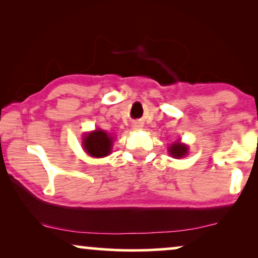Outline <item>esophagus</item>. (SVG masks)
Returning <instances> with one entry per match:
<instances>
[{
  "instance_id": "esophagus-1",
  "label": "esophagus",
  "mask_w": 258,
  "mask_h": 258,
  "mask_svg": "<svg viewBox=\"0 0 258 258\" xmlns=\"http://www.w3.org/2000/svg\"><path fill=\"white\" fill-rule=\"evenodd\" d=\"M142 126H143V124L141 122H135V123H134V128H135V129H141V128H142Z\"/></svg>"
}]
</instances>
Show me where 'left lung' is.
Listing matches in <instances>:
<instances>
[{
	"label": "left lung",
	"instance_id": "obj_1",
	"mask_svg": "<svg viewBox=\"0 0 258 258\" xmlns=\"http://www.w3.org/2000/svg\"><path fill=\"white\" fill-rule=\"evenodd\" d=\"M168 151L172 157L181 158L188 154V146H185V144H183L181 142H174L170 147H169Z\"/></svg>",
	"mask_w": 258,
	"mask_h": 258
}]
</instances>
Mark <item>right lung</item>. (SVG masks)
<instances>
[{
    "label": "right lung",
    "mask_w": 258,
    "mask_h": 258,
    "mask_svg": "<svg viewBox=\"0 0 258 258\" xmlns=\"http://www.w3.org/2000/svg\"><path fill=\"white\" fill-rule=\"evenodd\" d=\"M114 139L104 130L97 129L83 136V149L91 157L101 158L111 153Z\"/></svg>",
    "instance_id": "add662e5"
}]
</instances>
